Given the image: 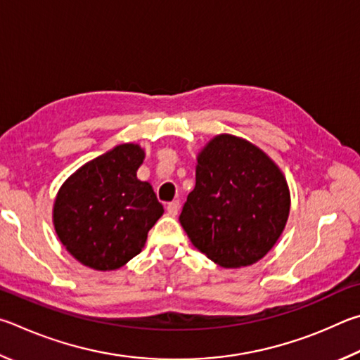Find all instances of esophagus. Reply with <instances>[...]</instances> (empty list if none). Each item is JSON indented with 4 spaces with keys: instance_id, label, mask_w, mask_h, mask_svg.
Returning a JSON list of instances; mask_svg holds the SVG:
<instances>
[{
    "instance_id": "esophagus-1",
    "label": "esophagus",
    "mask_w": 360,
    "mask_h": 360,
    "mask_svg": "<svg viewBox=\"0 0 360 360\" xmlns=\"http://www.w3.org/2000/svg\"><path fill=\"white\" fill-rule=\"evenodd\" d=\"M166 210H167V213L170 217H175V215H179V210H180V202L179 200H174V202H169L167 205H166Z\"/></svg>"
}]
</instances>
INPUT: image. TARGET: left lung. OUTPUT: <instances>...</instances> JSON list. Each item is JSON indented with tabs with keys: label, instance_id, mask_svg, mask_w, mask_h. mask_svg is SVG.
I'll use <instances>...</instances> for the list:
<instances>
[{
	"label": "left lung",
	"instance_id": "8db88e82",
	"mask_svg": "<svg viewBox=\"0 0 360 360\" xmlns=\"http://www.w3.org/2000/svg\"><path fill=\"white\" fill-rule=\"evenodd\" d=\"M289 210L286 176L272 158L247 139L218 134L196 156V186L180 224L210 261L240 269L274 248Z\"/></svg>",
	"mask_w": 360,
	"mask_h": 360
}]
</instances>
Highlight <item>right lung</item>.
<instances>
[{
	"instance_id": "1",
	"label": "right lung",
	"mask_w": 360,
	"mask_h": 360,
	"mask_svg": "<svg viewBox=\"0 0 360 360\" xmlns=\"http://www.w3.org/2000/svg\"><path fill=\"white\" fill-rule=\"evenodd\" d=\"M143 158L141 145H118L80 166L56 193L55 232L84 266L99 272L123 267L164 213L151 185L137 179Z\"/></svg>"
}]
</instances>
